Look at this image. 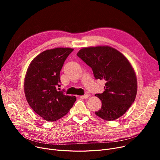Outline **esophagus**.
<instances>
[{"label": "esophagus", "mask_w": 160, "mask_h": 160, "mask_svg": "<svg viewBox=\"0 0 160 160\" xmlns=\"http://www.w3.org/2000/svg\"><path fill=\"white\" fill-rule=\"evenodd\" d=\"M80 97L82 98H88L89 97V95L86 94V95H82Z\"/></svg>", "instance_id": "34e87169"}]
</instances>
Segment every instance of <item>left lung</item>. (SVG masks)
Segmentation results:
<instances>
[{
	"label": "left lung",
	"mask_w": 160,
	"mask_h": 160,
	"mask_svg": "<svg viewBox=\"0 0 160 160\" xmlns=\"http://www.w3.org/2000/svg\"><path fill=\"white\" fill-rule=\"evenodd\" d=\"M77 55L91 67L96 79L106 81L104 91L95 95L102 102L95 114L106 121L119 118L134 102L138 91L136 74L128 59L110 46L83 47Z\"/></svg>",
	"instance_id": "left-lung-1"
}]
</instances>
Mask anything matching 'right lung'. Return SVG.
<instances>
[{
    "label": "right lung",
    "instance_id": "add662e5",
    "mask_svg": "<svg viewBox=\"0 0 160 160\" xmlns=\"http://www.w3.org/2000/svg\"><path fill=\"white\" fill-rule=\"evenodd\" d=\"M73 50L59 47L45 50L33 59L27 69L24 81L25 97L32 110L45 121L62 118L77 99L57 89L60 87V71Z\"/></svg>",
    "mask_w": 160,
    "mask_h": 160
}]
</instances>
